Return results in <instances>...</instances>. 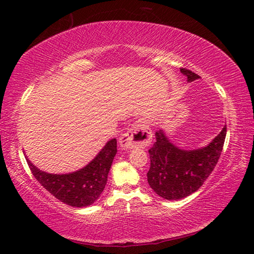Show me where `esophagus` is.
Masks as SVG:
<instances>
[{
	"instance_id": "34e87169",
	"label": "esophagus",
	"mask_w": 254,
	"mask_h": 254,
	"mask_svg": "<svg viewBox=\"0 0 254 254\" xmlns=\"http://www.w3.org/2000/svg\"><path fill=\"white\" fill-rule=\"evenodd\" d=\"M152 140L151 132L147 124L142 121H136L127 128L120 139V144L124 149L145 148L148 147Z\"/></svg>"
}]
</instances>
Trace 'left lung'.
<instances>
[{
  "instance_id": "obj_1",
  "label": "left lung",
  "mask_w": 254,
  "mask_h": 254,
  "mask_svg": "<svg viewBox=\"0 0 254 254\" xmlns=\"http://www.w3.org/2000/svg\"><path fill=\"white\" fill-rule=\"evenodd\" d=\"M188 81L199 76L180 68ZM226 136V126L208 145L197 150H183L174 145L162 130L156 132V142L149 149L148 183L154 192L165 199L177 200L198 190L212 174L220 159Z\"/></svg>"
}]
</instances>
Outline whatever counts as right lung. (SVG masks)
<instances>
[{
	"label": "right lung",
	"mask_w": 254,
	"mask_h": 254,
	"mask_svg": "<svg viewBox=\"0 0 254 254\" xmlns=\"http://www.w3.org/2000/svg\"><path fill=\"white\" fill-rule=\"evenodd\" d=\"M117 151V139H112L87 166L66 175L47 174L28 159L27 162L34 178L56 198L72 207H85L92 205L104 190Z\"/></svg>",
	"instance_id": "right-lung-1"
}]
</instances>
